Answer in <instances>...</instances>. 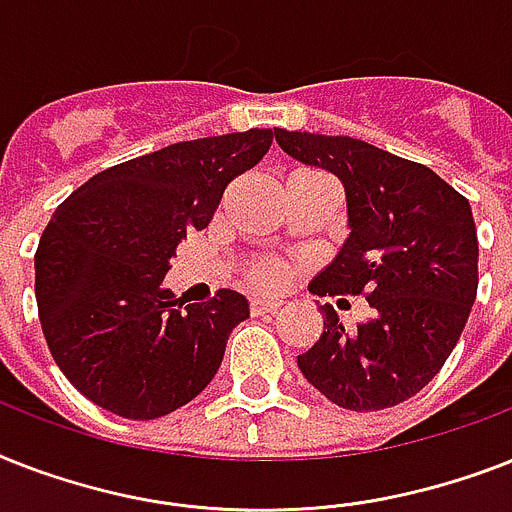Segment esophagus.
<instances>
[{
    "instance_id": "obj_1",
    "label": "esophagus",
    "mask_w": 512,
    "mask_h": 512,
    "mask_svg": "<svg viewBox=\"0 0 512 512\" xmlns=\"http://www.w3.org/2000/svg\"><path fill=\"white\" fill-rule=\"evenodd\" d=\"M249 310H252V315H273L281 310V302H276V299H252Z\"/></svg>"
}]
</instances>
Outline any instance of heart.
<instances>
[{
    "instance_id": "heart-1",
    "label": "heart",
    "mask_w": 512,
    "mask_h": 512,
    "mask_svg": "<svg viewBox=\"0 0 512 512\" xmlns=\"http://www.w3.org/2000/svg\"><path fill=\"white\" fill-rule=\"evenodd\" d=\"M292 176H321L318 170H294ZM289 278V265L278 263V260H255L247 268V281L263 292L281 289Z\"/></svg>"
}]
</instances>
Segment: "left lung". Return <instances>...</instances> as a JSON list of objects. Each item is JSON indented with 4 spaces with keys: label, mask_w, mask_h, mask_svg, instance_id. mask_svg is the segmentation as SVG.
Returning a JSON list of instances; mask_svg holds the SVG:
<instances>
[{
    "label": "left lung",
    "mask_w": 512,
    "mask_h": 512,
    "mask_svg": "<svg viewBox=\"0 0 512 512\" xmlns=\"http://www.w3.org/2000/svg\"><path fill=\"white\" fill-rule=\"evenodd\" d=\"M273 134L286 155L334 173L347 194L350 236L310 292L365 294L373 310L344 328L334 307L321 305L323 334L297 357L299 371L355 413L400 405L439 373L476 302L471 205L431 168L368 141L286 128Z\"/></svg>",
    "instance_id": "1"
}]
</instances>
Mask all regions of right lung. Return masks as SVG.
<instances>
[{
  "label": "right lung",
  "instance_id": "add662e5",
  "mask_svg": "<svg viewBox=\"0 0 512 512\" xmlns=\"http://www.w3.org/2000/svg\"><path fill=\"white\" fill-rule=\"evenodd\" d=\"M270 141V128H249L170 144L102 170L54 210L36 249L39 321L54 363L94 405L152 421L213 381L247 297L220 289L184 305L165 273Z\"/></svg>",
  "mask_w": 512,
  "mask_h": 512
}]
</instances>
